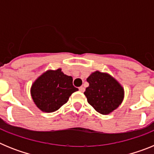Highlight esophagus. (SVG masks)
I'll return each instance as SVG.
<instances>
[{
    "label": "esophagus",
    "mask_w": 154,
    "mask_h": 154,
    "mask_svg": "<svg viewBox=\"0 0 154 154\" xmlns=\"http://www.w3.org/2000/svg\"><path fill=\"white\" fill-rule=\"evenodd\" d=\"M79 89L80 92H85V88H84V87H82V86L79 87Z\"/></svg>",
    "instance_id": "34e87169"
}]
</instances>
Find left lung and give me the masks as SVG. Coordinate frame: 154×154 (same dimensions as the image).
Returning a JSON list of instances; mask_svg holds the SVG:
<instances>
[{
  "label": "left lung",
  "mask_w": 154,
  "mask_h": 154,
  "mask_svg": "<svg viewBox=\"0 0 154 154\" xmlns=\"http://www.w3.org/2000/svg\"><path fill=\"white\" fill-rule=\"evenodd\" d=\"M89 87L85 89L87 101L99 113L106 115L121 104L123 89L112 77L99 71L87 79Z\"/></svg>",
  "instance_id": "8db88e82"
}]
</instances>
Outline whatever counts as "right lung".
I'll return each instance as SVG.
<instances>
[{
    "instance_id": "1",
    "label": "right lung",
    "mask_w": 154,
    "mask_h": 154,
    "mask_svg": "<svg viewBox=\"0 0 154 154\" xmlns=\"http://www.w3.org/2000/svg\"><path fill=\"white\" fill-rule=\"evenodd\" d=\"M72 77L64 74L60 69L48 71L34 82L31 96L43 112L56 111L69 101V96L79 89L73 85Z\"/></svg>"
}]
</instances>
